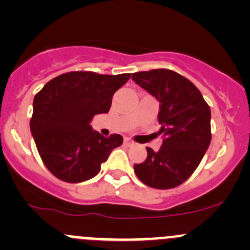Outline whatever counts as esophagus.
Instances as JSON below:
<instances>
[{"label": "esophagus", "instance_id": "1", "mask_svg": "<svg viewBox=\"0 0 250 250\" xmlns=\"http://www.w3.org/2000/svg\"><path fill=\"white\" fill-rule=\"evenodd\" d=\"M125 144L127 146H133V145H135V143L133 140H130V139H128V138H125Z\"/></svg>", "mask_w": 250, "mask_h": 250}]
</instances>
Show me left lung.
I'll return each instance as SVG.
<instances>
[{
    "instance_id": "left-lung-1",
    "label": "left lung",
    "mask_w": 250,
    "mask_h": 250,
    "mask_svg": "<svg viewBox=\"0 0 250 250\" xmlns=\"http://www.w3.org/2000/svg\"><path fill=\"white\" fill-rule=\"evenodd\" d=\"M132 80L160 103L163 139L158 151L146 147L147 157L134 172L150 188H173L190 178L208 150L210 109L197 87L172 70L135 72Z\"/></svg>"
}]
</instances>
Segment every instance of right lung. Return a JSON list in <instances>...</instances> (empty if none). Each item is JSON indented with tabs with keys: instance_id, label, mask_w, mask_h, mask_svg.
<instances>
[{
	"instance_id": "obj_1",
	"label": "right lung",
	"mask_w": 250,
	"mask_h": 250,
	"mask_svg": "<svg viewBox=\"0 0 250 250\" xmlns=\"http://www.w3.org/2000/svg\"><path fill=\"white\" fill-rule=\"evenodd\" d=\"M130 74L74 71L53 78L35 95L30 129L44 166L66 183H82L100 172L120 134L104 137L90 125L93 116L109 112L112 97Z\"/></svg>"
}]
</instances>
